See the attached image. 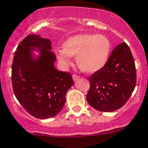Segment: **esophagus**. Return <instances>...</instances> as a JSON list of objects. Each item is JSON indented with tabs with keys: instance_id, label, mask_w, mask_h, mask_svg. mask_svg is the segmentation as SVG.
<instances>
[{
	"instance_id": "obj_1",
	"label": "esophagus",
	"mask_w": 148,
	"mask_h": 148,
	"mask_svg": "<svg viewBox=\"0 0 148 148\" xmlns=\"http://www.w3.org/2000/svg\"><path fill=\"white\" fill-rule=\"evenodd\" d=\"M72 77H73V80H74V81H76L77 80H78V79H79V76H78V75H77V74H74V75L72 76Z\"/></svg>"
}]
</instances>
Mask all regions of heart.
I'll return each instance as SVG.
<instances>
[{
    "label": "heart",
    "instance_id": "1",
    "mask_svg": "<svg viewBox=\"0 0 148 148\" xmlns=\"http://www.w3.org/2000/svg\"><path fill=\"white\" fill-rule=\"evenodd\" d=\"M111 50L110 40L105 36L80 34L66 39L62 50L55 51V55L65 65L70 63L71 56H76L77 64L80 70L92 74L105 67Z\"/></svg>",
    "mask_w": 148,
    "mask_h": 148
}]
</instances>
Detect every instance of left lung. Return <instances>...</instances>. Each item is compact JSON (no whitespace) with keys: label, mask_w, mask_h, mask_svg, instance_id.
Masks as SVG:
<instances>
[{"label":"left lung","mask_w":148,"mask_h":148,"mask_svg":"<svg viewBox=\"0 0 148 148\" xmlns=\"http://www.w3.org/2000/svg\"><path fill=\"white\" fill-rule=\"evenodd\" d=\"M88 103L100 112H113L123 106L136 84V69L129 47L125 42L113 49L105 67L90 77Z\"/></svg>","instance_id":"1"}]
</instances>
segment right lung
Returning <instances> with one entry per match:
<instances>
[{
	"label": "right lung",
	"instance_id": "1",
	"mask_svg": "<svg viewBox=\"0 0 148 148\" xmlns=\"http://www.w3.org/2000/svg\"><path fill=\"white\" fill-rule=\"evenodd\" d=\"M37 51L39 56H36ZM56 57L51 41L40 35H29L19 44L12 64L15 97L27 112L37 119L57 116L65 103V95L74 84L69 73L55 68Z\"/></svg>",
	"mask_w": 148,
	"mask_h": 148
}]
</instances>
